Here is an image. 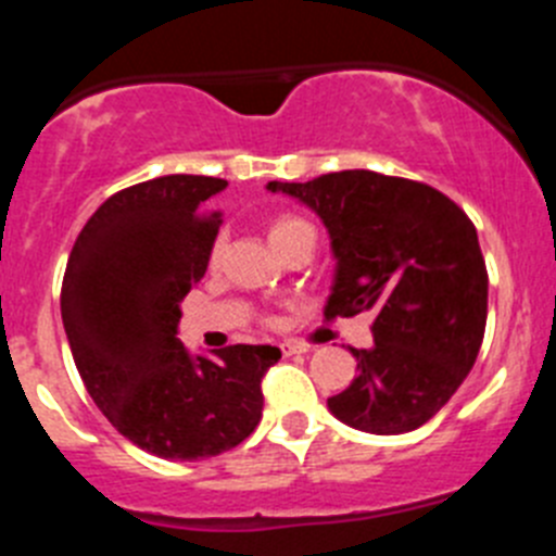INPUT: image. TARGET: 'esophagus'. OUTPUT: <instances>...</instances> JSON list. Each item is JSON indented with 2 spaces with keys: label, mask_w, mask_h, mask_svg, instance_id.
<instances>
[{
  "label": "esophagus",
  "mask_w": 556,
  "mask_h": 556,
  "mask_svg": "<svg viewBox=\"0 0 556 556\" xmlns=\"http://www.w3.org/2000/svg\"><path fill=\"white\" fill-rule=\"evenodd\" d=\"M308 345L306 342H301V339H283L281 342V353L283 356H292V353H306Z\"/></svg>",
  "instance_id": "esophagus-1"
}]
</instances>
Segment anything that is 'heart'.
<instances>
[{"label":"heart","mask_w":556,"mask_h":556,"mask_svg":"<svg viewBox=\"0 0 556 556\" xmlns=\"http://www.w3.org/2000/svg\"><path fill=\"white\" fill-rule=\"evenodd\" d=\"M267 233H269V242L275 244V250H281V248H287L292 239H298V236L314 233V228L306 223V219L294 217V214H278V217L269 219ZM223 244H225L223 236H214V242H211V248H208L211 264L219 262V255H223Z\"/></svg>","instance_id":"b5f03b06"}]
</instances>
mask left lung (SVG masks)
I'll list each match as a JSON object with an SVG mask.
<instances>
[{
    "instance_id": "8db88e82",
    "label": "left lung",
    "mask_w": 556,
    "mask_h": 556,
    "mask_svg": "<svg viewBox=\"0 0 556 556\" xmlns=\"http://www.w3.org/2000/svg\"><path fill=\"white\" fill-rule=\"evenodd\" d=\"M326 223L337 278L326 320L372 312L356 378L328 397L353 429L404 434L451 401L488 326V267L473 223L443 191L370 169L273 184Z\"/></svg>"
}]
</instances>
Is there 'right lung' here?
Instances as JSON below:
<instances>
[{
	"instance_id": "add662e5",
	"label": "right lung",
	"mask_w": 556,
	"mask_h": 556,
	"mask_svg": "<svg viewBox=\"0 0 556 556\" xmlns=\"http://www.w3.org/2000/svg\"><path fill=\"white\" fill-rule=\"evenodd\" d=\"M228 180L164 175L116 191L68 253L61 314L88 395L113 429L161 459H208L262 420L273 345L191 358L175 333L180 301L208 267L219 230L211 198Z\"/></svg>"
}]
</instances>
